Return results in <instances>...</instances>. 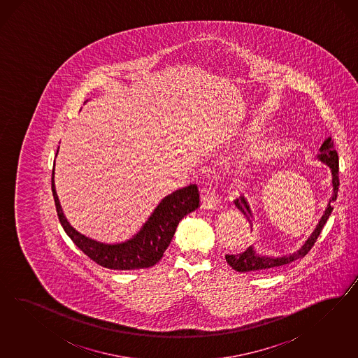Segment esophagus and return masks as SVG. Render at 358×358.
I'll return each instance as SVG.
<instances>
[{
	"label": "esophagus",
	"mask_w": 358,
	"mask_h": 358,
	"mask_svg": "<svg viewBox=\"0 0 358 358\" xmlns=\"http://www.w3.org/2000/svg\"><path fill=\"white\" fill-rule=\"evenodd\" d=\"M219 203L217 193L211 186H203L201 190V206L206 210L217 208Z\"/></svg>",
	"instance_id": "obj_1"
}]
</instances>
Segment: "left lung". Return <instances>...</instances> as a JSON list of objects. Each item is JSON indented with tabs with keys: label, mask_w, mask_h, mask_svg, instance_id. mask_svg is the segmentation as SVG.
<instances>
[{
	"label": "left lung",
	"mask_w": 358,
	"mask_h": 358,
	"mask_svg": "<svg viewBox=\"0 0 358 358\" xmlns=\"http://www.w3.org/2000/svg\"><path fill=\"white\" fill-rule=\"evenodd\" d=\"M319 152L320 153L317 155V159L320 162L327 164L331 168V172H332L334 195H332L329 202H334V201H336L340 181H338V156H337V152L335 150V145H334V141H332L331 136L325 139ZM235 206L238 207V210L247 217L248 222H252L250 206H248L247 201L244 199V196H240V198L235 201ZM332 210H334V207L331 206V203H329L328 207H327V210H325L324 215L322 217L319 224L315 228L313 235L304 243L303 247L298 250V252L293 253V255L282 256V257L260 256V255H257L255 252L252 247H250V248H247L244 252L238 253V255H226V261H227L228 265L232 269L238 271H269V269L283 266V265H287V264H290L293 261L302 259L314 247V244L316 243L317 238H319L322 229L324 227V224L327 223L329 215H331Z\"/></svg>",
	"instance_id": "left-lung-1"
}]
</instances>
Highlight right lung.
Returning <instances> with one entry per match:
<instances>
[{"label": "right lung", "mask_w": 358, "mask_h": 358, "mask_svg": "<svg viewBox=\"0 0 358 358\" xmlns=\"http://www.w3.org/2000/svg\"><path fill=\"white\" fill-rule=\"evenodd\" d=\"M51 184L57 217L66 235L90 260L114 271L143 269L157 264L169 247L180 220L199 206L198 187L196 185H189L166 195L160 205L155 208L139 234L129 241L120 244H103L78 234L65 219L55 192L54 169Z\"/></svg>", "instance_id": "1"}]
</instances>
